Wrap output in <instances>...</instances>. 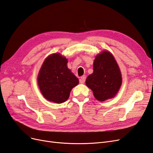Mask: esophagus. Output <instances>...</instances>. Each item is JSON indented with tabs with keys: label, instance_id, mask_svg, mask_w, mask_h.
<instances>
[{
	"label": "esophagus",
	"instance_id": "34e87169",
	"mask_svg": "<svg viewBox=\"0 0 153 153\" xmlns=\"http://www.w3.org/2000/svg\"><path fill=\"white\" fill-rule=\"evenodd\" d=\"M85 79H86V77H85V75L81 76L80 79V84H84V83L85 81Z\"/></svg>",
	"mask_w": 153,
	"mask_h": 153
}]
</instances>
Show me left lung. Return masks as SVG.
Masks as SVG:
<instances>
[{"mask_svg": "<svg viewBox=\"0 0 153 153\" xmlns=\"http://www.w3.org/2000/svg\"><path fill=\"white\" fill-rule=\"evenodd\" d=\"M93 73L87 76L85 84L93 92L96 100L103 101L116 95L122 84V76L113 55L103 51L96 55Z\"/></svg>", "mask_w": 153, "mask_h": 153, "instance_id": "obj_1", "label": "left lung"}]
</instances>
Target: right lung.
<instances>
[{"instance_id":"right-lung-1","label":"right lung","mask_w":153,"mask_h":153,"mask_svg":"<svg viewBox=\"0 0 153 153\" xmlns=\"http://www.w3.org/2000/svg\"><path fill=\"white\" fill-rule=\"evenodd\" d=\"M68 60L60 53H53L44 61L38 76L41 94L50 101L62 103L79 80L67 66Z\"/></svg>"}]
</instances>
